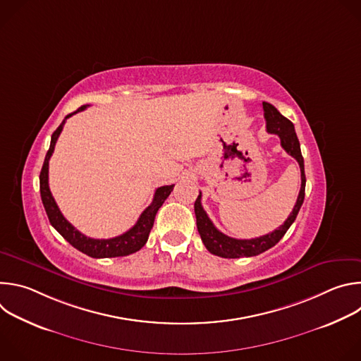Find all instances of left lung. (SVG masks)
Listing matches in <instances>:
<instances>
[{
	"mask_svg": "<svg viewBox=\"0 0 361 361\" xmlns=\"http://www.w3.org/2000/svg\"><path fill=\"white\" fill-rule=\"evenodd\" d=\"M263 110H264V118H266V127L270 134H277L281 141V147L290 154L293 159L297 160L301 171V187L300 192L295 201V205L293 212L290 213L288 219L281 224L277 230L257 237L251 240H238L228 237L223 234L220 230L216 228L213 221L209 219L207 213L204 212L201 205V192L198 194L195 202H194V213L197 219V230L200 233V237L212 254L223 257V259H240V257H252L264 252L266 250L274 247L283 235L287 233L290 226L294 223L301 204L304 201V191H305V174H304V160L301 156L300 142L297 138V134L294 131L293 123L280 114V111L269 104V102H263Z\"/></svg>",
	"mask_w": 361,
	"mask_h": 361,
	"instance_id": "obj_1",
	"label": "left lung"
}]
</instances>
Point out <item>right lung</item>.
Masks as SVG:
<instances>
[{
    "mask_svg": "<svg viewBox=\"0 0 361 361\" xmlns=\"http://www.w3.org/2000/svg\"><path fill=\"white\" fill-rule=\"evenodd\" d=\"M87 106L80 107L77 111L68 114L64 121L59 126V128L51 135V144L49 148L47 151V156L39 173V192H41V200L44 204L45 213L48 216V220L53 226L74 248L80 250L81 252L94 257V259H110V257H124V255H130L135 251H138L141 247H144V244L148 240V234L152 228L154 224V219H156V214L159 212V209L163 205V202L167 200V197L171 194L174 184L171 185H163L159 187L154 192V198L152 202L148 205V207L141 213L140 219L137 220L135 226L131 227L128 231H126L124 234L114 237V238H107V240H98V238H90L87 235H84L82 233H80L71 223H68L66 220V217L61 214L59 205L49 191V185H48V161L53 156L54 152V147L56 142L63 131V127L66 124V120L71 116H74L78 111L85 110Z\"/></svg>",
    "mask_w": 361,
    "mask_h": 361,
    "instance_id": "1",
    "label": "right lung"
}]
</instances>
